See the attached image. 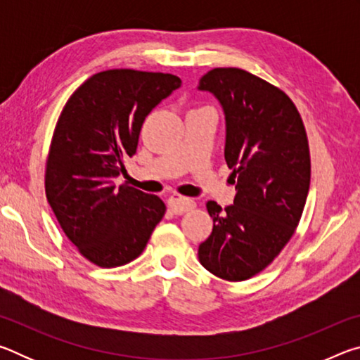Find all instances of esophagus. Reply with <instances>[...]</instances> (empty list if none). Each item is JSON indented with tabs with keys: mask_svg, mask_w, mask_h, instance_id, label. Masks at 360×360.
<instances>
[{
	"mask_svg": "<svg viewBox=\"0 0 360 360\" xmlns=\"http://www.w3.org/2000/svg\"><path fill=\"white\" fill-rule=\"evenodd\" d=\"M168 208L174 214H184L186 211L193 208V202L188 198H181V197H169L168 198Z\"/></svg>",
	"mask_w": 360,
	"mask_h": 360,
	"instance_id": "obj_1",
	"label": "esophagus"
}]
</instances>
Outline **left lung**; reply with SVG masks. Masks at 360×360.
I'll return each instance as SVG.
<instances>
[{"mask_svg":"<svg viewBox=\"0 0 360 360\" xmlns=\"http://www.w3.org/2000/svg\"><path fill=\"white\" fill-rule=\"evenodd\" d=\"M198 90L222 108L236 184L233 205L206 203L212 231L198 259L212 275L245 281L271 264L300 221L311 176L307 131L289 96L245 70H211Z\"/></svg>","mask_w":360,"mask_h":360,"instance_id":"8db88e82","label":"left lung"}]
</instances>
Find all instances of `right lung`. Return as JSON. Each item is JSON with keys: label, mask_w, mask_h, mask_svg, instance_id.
<instances>
[{"label": "right lung", "mask_w": 360, "mask_h": 360, "mask_svg": "<svg viewBox=\"0 0 360 360\" xmlns=\"http://www.w3.org/2000/svg\"><path fill=\"white\" fill-rule=\"evenodd\" d=\"M181 87L165 72L109 70L70 96L53 131L46 168L47 202L85 259L120 266L144 251L165 203L115 179L136 154L143 122Z\"/></svg>", "instance_id": "1"}]
</instances>
